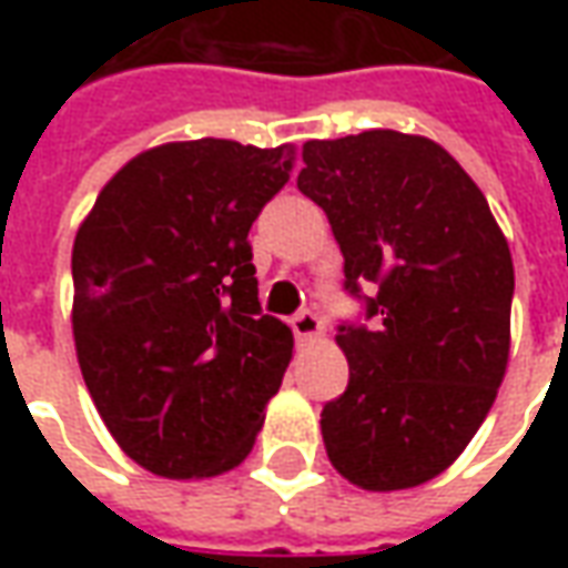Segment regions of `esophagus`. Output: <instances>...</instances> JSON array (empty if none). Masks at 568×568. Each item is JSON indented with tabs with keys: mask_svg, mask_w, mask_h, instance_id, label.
I'll list each match as a JSON object with an SVG mask.
<instances>
[{
	"mask_svg": "<svg viewBox=\"0 0 568 568\" xmlns=\"http://www.w3.org/2000/svg\"><path fill=\"white\" fill-rule=\"evenodd\" d=\"M292 332H295L301 341H316V337L325 334V322H322L316 313L301 310L297 316H292Z\"/></svg>",
	"mask_w": 568,
	"mask_h": 568,
	"instance_id": "1",
	"label": "esophagus"
}]
</instances>
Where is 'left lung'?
Masks as SVG:
<instances>
[{
    "label": "left lung",
    "mask_w": 568,
    "mask_h": 568,
    "mask_svg": "<svg viewBox=\"0 0 568 568\" xmlns=\"http://www.w3.org/2000/svg\"><path fill=\"white\" fill-rule=\"evenodd\" d=\"M297 187L332 222L346 292L371 328L341 325L349 386L322 407L341 475L371 493L419 487L475 438L511 349L514 264L487 197L426 136L365 130L304 142Z\"/></svg>",
    "instance_id": "left-lung-1"
}]
</instances>
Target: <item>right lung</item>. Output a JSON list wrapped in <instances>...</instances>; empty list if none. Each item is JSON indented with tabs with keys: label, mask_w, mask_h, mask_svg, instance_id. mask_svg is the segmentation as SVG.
Returning <instances> with one entry per match:
<instances>
[{
	"label": "right lung",
	"mask_w": 568,
	"mask_h": 568,
	"mask_svg": "<svg viewBox=\"0 0 568 568\" xmlns=\"http://www.w3.org/2000/svg\"><path fill=\"white\" fill-rule=\"evenodd\" d=\"M292 161V145L166 142L105 182L75 234L81 377L151 475H224L264 426L295 337L261 313L248 227Z\"/></svg>",
	"instance_id": "obj_1"
}]
</instances>
